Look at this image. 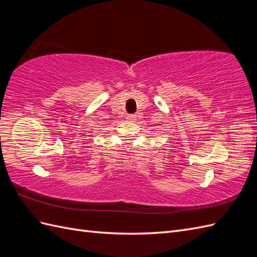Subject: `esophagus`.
Masks as SVG:
<instances>
[{"instance_id":"esophagus-1","label":"esophagus","mask_w":257,"mask_h":257,"mask_svg":"<svg viewBox=\"0 0 257 257\" xmlns=\"http://www.w3.org/2000/svg\"><path fill=\"white\" fill-rule=\"evenodd\" d=\"M136 118H137L136 114H128L126 119H127V120H131V121H134V120H136Z\"/></svg>"}]
</instances>
